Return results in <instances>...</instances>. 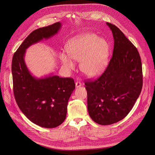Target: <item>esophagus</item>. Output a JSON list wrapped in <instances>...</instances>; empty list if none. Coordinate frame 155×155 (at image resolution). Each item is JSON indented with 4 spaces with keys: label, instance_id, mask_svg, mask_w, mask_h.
I'll return each instance as SVG.
<instances>
[{
    "label": "esophagus",
    "instance_id": "34e87169",
    "mask_svg": "<svg viewBox=\"0 0 155 155\" xmlns=\"http://www.w3.org/2000/svg\"><path fill=\"white\" fill-rule=\"evenodd\" d=\"M81 85H82V84H81L80 82H76V83H75V86H76L77 88L81 87Z\"/></svg>",
    "mask_w": 155,
    "mask_h": 155
}]
</instances>
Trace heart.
I'll use <instances>...</instances> for the list:
<instances>
[{
	"label": "heart",
	"mask_w": 155,
	"mask_h": 155,
	"mask_svg": "<svg viewBox=\"0 0 155 155\" xmlns=\"http://www.w3.org/2000/svg\"><path fill=\"white\" fill-rule=\"evenodd\" d=\"M66 51L60 58L64 66L75 68L73 60L80 61V70L88 77H95L103 72L107 64L110 46L106 40L92 32H86L71 38L67 43Z\"/></svg>",
	"instance_id": "b5f03b06"
}]
</instances>
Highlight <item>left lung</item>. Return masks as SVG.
Here are the masks:
<instances>
[{"label":"left lung","mask_w":155,"mask_h":155,"mask_svg":"<svg viewBox=\"0 0 155 155\" xmlns=\"http://www.w3.org/2000/svg\"><path fill=\"white\" fill-rule=\"evenodd\" d=\"M106 24L114 39L112 56L101 77L85 82L89 115L101 125L123 119L143 87L141 60L137 48L117 26Z\"/></svg>","instance_id":"left-lung-1"}]
</instances>
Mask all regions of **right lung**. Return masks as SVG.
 <instances>
[{
    "label": "right lung",
    "instance_id": "right-lung-1",
    "mask_svg": "<svg viewBox=\"0 0 155 155\" xmlns=\"http://www.w3.org/2000/svg\"><path fill=\"white\" fill-rule=\"evenodd\" d=\"M61 26L58 22L32 31L14 53L12 61L13 91L18 107L32 123L46 128L58 126L66 118L68 102L75 88L74 80L57 75L35 78L24 57L28 47L53 36Z\"/></svg>",
    "mask_w": 155,
    "mask_h": 155
}]
</instances>
